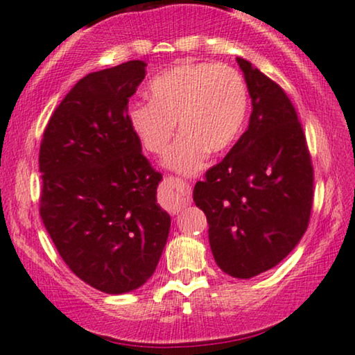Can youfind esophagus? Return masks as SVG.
<instances>
[{
  "label": "esophagus",
  "mask_w": 355,
  "mask_h": 355,
  "mask_svg": "<svg viewBox=\"0 0 355 355\" xmlns=\"http://www.w3.org/2000/svg\"><path fill=\"white\" fill-rule=\"evenodd\" d=\"M165 188H167V195L170 200V209L173 213H178L183 206H187L191 201V190L187 182L180 180L177 177L165 178Z\"/></svg>",
  "instance_id": "34e87169"
}]
</instances>
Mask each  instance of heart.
Instances as JSON below:
<instances>
[{"mask_svg":"<svg viewBox=\"0 0 355 355\" xmlns=\"http://www.w3.org/2000/svg\"><path fill=\"white\" fill-rule=\"evenodd\" d=\"M147 92L150 101L129 106V128L142 149L160 155L178 123L182 134L164 165L182 175L198 173L208 150L223 152L232 146L248 116V85L239 71L224 64L173 65L155 75Z\"/></svg>","mask_w":355,"mask_h":355,"instance_id":"obj_1","label":"heart"}]
</instances>
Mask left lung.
<instances>
[{
  "label": "left lung",
  "mask_w": 355,
  "mask_h": 355,
  "mask_svg": "<svg viewBox=\"0 0 355 355\" xmlns=\"http://www.w3.org/2000/svg\"><path fill=\"white\" fill-rule=\"evenodd\" d=\"M249 128L193 190L218 267L234 278L267 272L297 248L313 206V165L297 111L278 85L237 57Z\"/></svg>",
  "instance_id": "8db88e82"
}]
</instances>
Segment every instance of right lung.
Here are the masks:
<instances>
[{"mask_svg":"<svg viewBox=\"0 0 355 355\" xmlns=\"http://www.w3.org/2000/svg\"><path fill=\"white\" fill-rule=\"evenodd\" d=\"M147 64L93 71L67 93L44 131L40 218L71 272L110 295L144 285L167 244L157 205L162 175L129 128L128 103Z\"/></svg>","mask_w":355,"mask_h":355,"instance_id":"add662e5","label":"right lung"}]
</instances>
